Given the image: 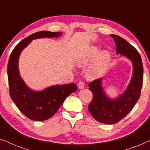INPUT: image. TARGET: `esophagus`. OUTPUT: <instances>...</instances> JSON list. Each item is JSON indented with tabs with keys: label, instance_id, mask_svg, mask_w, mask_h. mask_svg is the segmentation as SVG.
Segmentation results:
<instances>
[{
	"label": "esophagus",
	"instance_id": "34e87169",
	"mask_svg": "<svg viewBox=\"0 0 150 150\" xmlns=\"http://www.w3.org/2000/svg\"><path fill=\"white\" fill-rule=\"evenodd\" d=\"M78 88H79V89L84 88V82H82V81H79V84H78Z\"/></svg>",
	"mask_w": 150,
	"mask_h": 150
}]
</instances>
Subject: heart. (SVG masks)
<instances>
[{"label": "heart", "instance_id": "heart-1", "mask_svg": "<svg viewBox=\"0 0 150 150\" xmlns=\"http://www.w3.org/2000/svg\"><path fill=\"white\" fill-rule=\"evenodd\" d=\"M96 62L87 71L89 79H97L103 75L111 59V53L105 50L100 53V48L97 46H91L86 51V54L77 60V64L80 67L88 65L95 59Z\"/></svg>", "mask_w": 150, "mask_h": 150}]
</instances>
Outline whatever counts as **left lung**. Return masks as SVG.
<instances>
[{"mask_svg": "<svg viewBox=\"0 0 150 150\" xmlns=\"http://www.w3.org/2000/svg\"><path fill=\"white\" fill-rule=\"evenodd\" d=\"M116 46V54L128 59L133 65V73L125 91L117 98L107 96L102 86L103 79H96L88 84L93 99L88 109L98 122L107 125L118 122L133 109L141 96L143 79V66L139 52L130 43L115 35H110Z\"/></svg>", "mask_w": 150, "mask_h": 150, "instance_id": "obj_1", "label": "left lung"}]
</instances>
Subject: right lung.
I'll use <instances>...</instances> for the list:
<instances>
[{"instance_id":"add662e5","label":"right lung","mask_w":150,"mask_h":150,"mask_svg":"<svg viewBox=\"0 0 150 150\" xmlns=\"http://www.w3.org/2000/svg\"><path fill=\"white\" fill-rule=\"evenodd\" d=\"M62 33L40 31L23 39L15 47L9 57L7 65L10 97L23 114L30 120H48L55 113L70 94L76 91L75 83L53 85L42 91H34L28 86L21 77L18 60L21 53L34 39L41 38H57Z\"/></svg>"}]
</instances>
